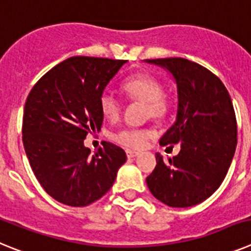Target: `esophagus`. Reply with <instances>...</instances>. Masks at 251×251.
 Segmentation results:
<instances>
[{
  "label": "esophagus",
  "instance_id": "obj_1",
  "mask_svg": "<svg viewBox=\"0 0 251 251\" xmlns=\"http://www.w3.org/2000/svg\"><path fill=\"white\" fill-rule=\"evenodd\" d=\"M126 153H127L128 158H134V157H137L139 154V152H136V151H130V150L126 151Z\"/></svg>",
  "mask_w": 251,
  "mask_h": 251
}]
</instances>
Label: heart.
Returning <instances> with one entry per match:
<instances>
[{
    "label": "heart",
    "instance_id": "heart-1",
    "mask_svg": "<svg viewBox=\"0 0 251 251\" xmlns=\"http://www.w3.org/2000/svg\"><path fill=\"white\" fill-rule=\"evenodd\" d=\"M122 89L129 101L145 103L146 118L163 119L170 109V103L163 95V85L150 73H137L130 75L122 84ZM99 106L103 115L109 121H117L121 117L123 104L113 93H101ZM154 136L150 128H123L113 134L118 145L129 150H142Z\"/></svg>",
    "mask_w": 251,
    "mask_h": 251
}]
</instances>
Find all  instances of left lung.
Masks as SVG:
<instances>
[{"label":"left lung","mask_w":251,"mask_h":251,"mask_svg":"<svg viewBox=\"0 0 251 251\" xmlns=\"http://www.w3.org/2000/svg\"><path fill=\"white\" fill-rule=\"evenodd\" d=\"M147 61L167 69L178 93L177 119L159 145H181L178 154L167 161L156 153L147 186L165 205L195 206L220 187L231 165L238 141L231 98L223 81L200 64L182 57Z\"/></svg>","instance_id":"obj_1"}]
</instances>
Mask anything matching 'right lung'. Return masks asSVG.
<instances>
[{"instance_id": "obj_1", "label": "right lung", "mask_w": 251, "mask_h": 251, "mask_svg": "<svg viewBox=\"0 0 251 251\" xmlns=\"http://www.w3.org/2000/svg\"><path fill=\"white\" fill-rule=\"evenodd\" d=\"M126 60L74 56L39 79L26 99L22 142L40 185L59 202L81 207L109 191L127 161L118 146L104 142L90 156L84 139L100 130L99 99Z\"/></svg>"}]
</instances>
